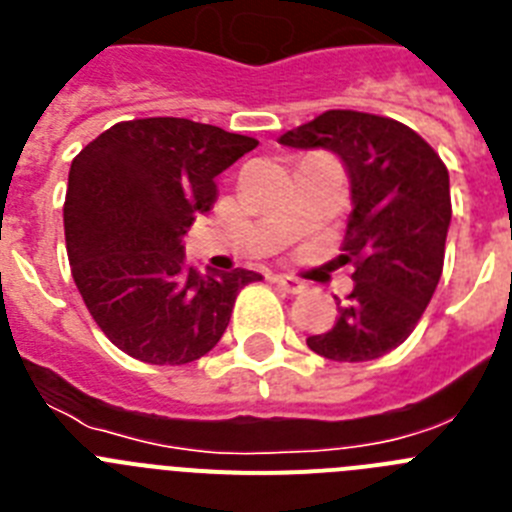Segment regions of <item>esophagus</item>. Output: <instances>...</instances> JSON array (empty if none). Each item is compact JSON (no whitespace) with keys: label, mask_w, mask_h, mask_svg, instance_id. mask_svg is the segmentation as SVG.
Wrapping results in <instances>:
<instances>
[{"label":"esophagus","mask_w":512,"mask_h":512,"mask_svg":"<svg viewBox=\"0 0 512 512\" xmlns=\"http://www.w3.org/2000/svg\"><path fill=\"white\" fill-rule=\"evenodd\" d=\"M271 282L277 284V287H282L284 292H289V295H300L302 289H305V282H300V279L295 277H287V274H274Z\"/></svg>","instance_id":"obj_1"}]
</instances>
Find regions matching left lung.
<instances>
[{
    "label": "left lung",
    "instance_id": "1",
    "mask_svg": "<svg viewBox=\"0 0 512 512\" xmlns=\"http://www.w3.org/2000/svg\"><path fill=\"white\" fill-rule=\"evenodd\" d=\"M279 143L338 153L354 197L341 246L343 261H354V289L333 328L307 346L348 364L390 354L413 333L441 279L449 169L413 128L372 112L328 110Z\"/></svg>",
    "mask_w": 512,
    "mask_h": 512
}]
</instances>
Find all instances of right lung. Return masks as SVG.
Wrapping results in <instances>:
<instances>
[{"mask_svg":"<svg viewBox=\"0 0 512 512\" xmlns=\"http://www.w3.org/2000/svg\"><path fill=\"white\" fill-rule=\"evenodd\" d=\"M259 140L184 117L104 130L71 161L63 230L71 277L94 323L146 364L197 361L223 338L235 297L261 274H200L182 238L217 200L215 176Z\"/></svg>","mask_w":512,"mask_h":512,"instance_id":"obj_1","label":"right lung"}]
</instances>
